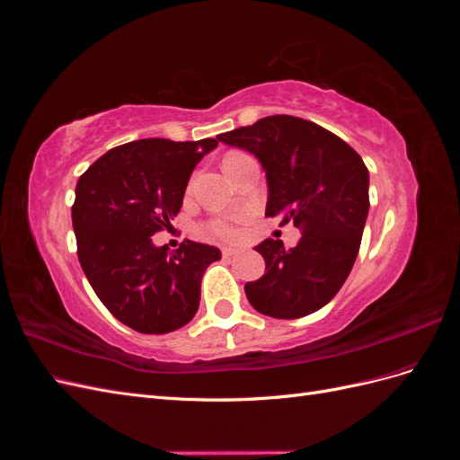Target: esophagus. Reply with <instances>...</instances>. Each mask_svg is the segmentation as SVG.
Listing matches in <instances>:
<instances>
[{
  "mask_svg": "<svg viewBox=\"0 0 460 460\" xmlns=\"http://www.w3.org/2000/svg\"><path fill=\"white\" fill-rule=\"evenodd\" d=\"M220 253H222V257H232V255H235V253H240V249H235V247H222Z\"/></svg>",
  "mask_w": 460,
  "mask_h": 460,
  "instance_id": "34e87169",
  "label": "esophagus"
}]
</instances>
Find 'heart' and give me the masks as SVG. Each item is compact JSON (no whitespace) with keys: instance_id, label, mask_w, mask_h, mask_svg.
<instances>
[{"instance_id":"heart-1","label":"heart","mask_w":460,"mask_h":460,"mask_svg":"<svg viewBox=\"0 0 460 460\" xmlns=\"http://www.w3.org/2000/svg\"><path fill=\"white\" fill-rule=\"evenodd\" d=\"M234 155V153H230ZM228 155V157H230ZM242 217H218V218H211L207 220L203 225L205 234L211 235V238L217 240H235L240 235V225H242Z\"/></svg>"}]
</instances>
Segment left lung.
<instances>
[{
  "label": "left lung",
  "mask_w": 460,
  "mask_h": 460,
  "mask_svg": "<svg viewBox=\"0 0 460 460\" xmlns=\"http://www.w3.org/2000/svg\"><path fill=\"white\" fill-rule=\"evenodd\" d=\"M252 151L267 171V217L301 230L296 247L264 240V274L245 284L253 309L301 318L338 294L357 259L368 215V169L341 137L291 115H272L217 136Z\"/></svg>",
  "instance_id": "obj_1"
}]
</instances>
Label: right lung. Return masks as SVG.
Wrapping results in <instances>:
<instances>
[{"label": "right lung", "mask_w": 460, "mask_h": 460, "mask_svg": "<svg viewBox=\"0 0 460 460\" xmlns=\"http://www.w3.org/2000/svg\"><path fill=\"white\" fill-rule=\"evenodd\" d=\"M217 144L147 137L109 149L78 178L80 267L109 313L136 332L169 333L198 313L203 272L220 252L191 240L169 252L151 235L171 226L193 166Z\"/></svg>", "instance_id": "add662e5"}]
</instances>
